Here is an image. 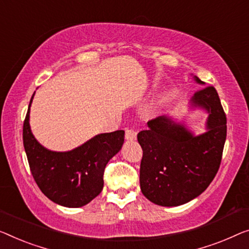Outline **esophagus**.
Here are the masks:
<instances>
[{
    "label": "esophagus",
    "mask_w": 249,
    "mask_h": 249,
    "mask_svg": "<svg viewBox=\"0 0 249 249\" xmlns=\"http://www.w3.org/2000/svg\"><path fill=\"white\" fill-rule=\"evenodd\" d=\"M136 136H137V133L134 129H126L125 131V139L128 140V141H134L136 140Z\"/></svg>",
    "instance_id": "obj_1"
}]
</instances>
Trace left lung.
Returning a JSON list of instances; mask_svg holds the SVG:
<instances>
[{
  "label": "left lung",
  "instance_id": "8db88e82",
  "mask_svg": "<svg viewBox=\"0 0 249 249\" xmlns=\"http://www.w3.org/2000/svg\"><path fill=\"white\" fill-rule=\"evenodd\" d=\"M196 84L205 83L194 76ZM192 109L208 114L206 132L195 135L183 122L159 116L137 134L143 158L140 169L142 194L162 207L184 205L209 187L219 169L227 135V118L213 86L196 91Z\"/></svg>",
  "mask_w": 249,
  "mask_h": 249
}]
</instances>
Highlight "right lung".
I'll list each match as a JSON object with an SVG mask.
<instances>
[{"mask_svg":"<svg viewBox=\"0 0 249 249\" xmlns=\"http://www.w3.org/2000/svg\"><path fill=\"white\" fill-rule=\"evenodd\" d=\"M23 124V145L33 179L42 194L57 205L79 208L101 194L104 170L121 151L124 131L103 133L67 152L48 150L30 127V107Z\"/></svg>","mask_w":249,"mask_h":249,"instance_id":"obj_1","label":"right lung"}]
</instances>
